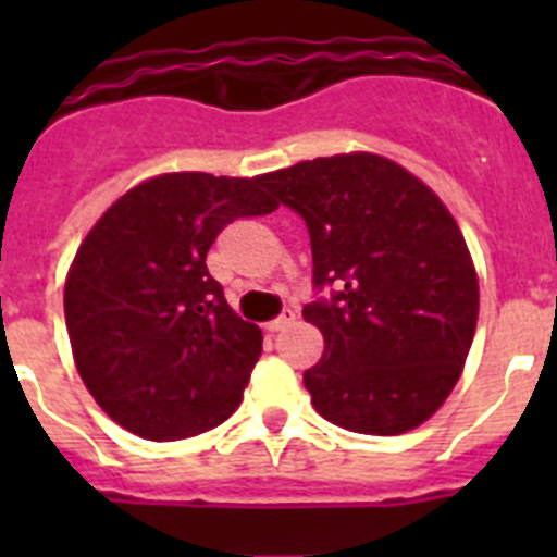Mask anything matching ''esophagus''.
I'll return each instance as SVG.
<instances>
[{"instance_id":"1","label":"esophagus","mask_w":557,"mask_h":557,"mask_svg":"<svg viewBox=\"0 0 557 557\" xmlns=\"http://www.w3.org/2000/svg\"><path fill=\"white\" fill-rule=\"evenodd\" d=\"M293 321H295V312H293V309H284V312L278 314L275 321H270L264 329H268V332H273V334H275V332H284V329H287Z\"/></svg>"}]
</instances>
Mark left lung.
<instances>
[{"label": "left lung", "instance_id": "1", "mask_svg": "<svg viewBox=\"0 0 557 557\" xmlns=\"http://www.w3.org/2000/svg\"><path fill=\"white\" fill-rule=\"evenodd\" d=\"M259 184L309 231L318 295L304 321L326 339L304 373L314 410L362 435L426 421L460 379L480 309L455 218L430 186L373 152L301 161Z\"/></svg>", "mask_w": 557, "mask_h": 557}]
</instances>
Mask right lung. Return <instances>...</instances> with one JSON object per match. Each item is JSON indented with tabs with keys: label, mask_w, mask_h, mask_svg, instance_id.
<instances>
[{
	"label": "right lung",
	"mask_w": 557,
	"mask_h": 557,
	"mask_svg": "<svg viewBox=\"0 0 557 557\" xmlns=\"http://www.w3.org/2000/svg\"><path fill=\"white\" fill-rule=\"evenodd\" d=\"M259 178L170 172L133 186L88 231L63 289L77 371L147 441L214 430L239 407L262 332L206 268L220 231L275 209Z\"/></svg>",
	"instance_id": "right-lung-1"
}]
</instances>
